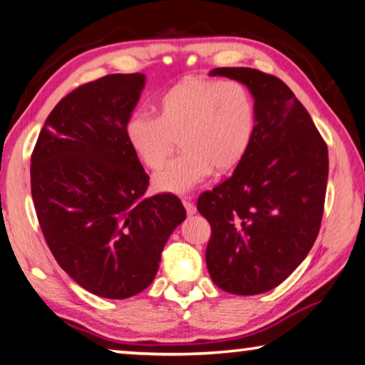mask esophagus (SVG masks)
<instances>
[{"label": "esophagus", "mask_w": 365, "mask_h": 365, "mask_svg": "<svg viewBox=\"0 0 365 365\" xmlns=\"http://www.w3.org/2000/svg\"><path fill=\"white\" fill-rule=\"evenodd\" d=\"M182 205H184V208H186L187 215H194V213L197 212V208H195L194 202H192V199H190V197H184V199H182Z\"/></svg>", "instance_id": "34e87169"}]
</instances>
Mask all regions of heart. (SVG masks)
<instances>
[{"label":"heart","mask_w":365,"mask_h":365,"mask_svg":"<svg viewBox=\"0 0 365 365\" xmlns=\"http://www.w3.org/2000/svg\"><path fill=\"white\" fill-rule=\"evenodd\" d=\"M155 111L157 116H130L124 134L135 157L153 171L168 163L178 139L182 153L153 179L165 192H186L213 168L232 170L252 145L255 101L237 81L184 77L161 92Z\"/></svg>","instance_id":"obj_1"}]
</instances>
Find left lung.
<instances>
[{"label":"left lung","instance_id":"obj_1","mask_svg":"<svg viewBox=\"0 0 365 365\" xmlns=\"http://www.w3.org/2000/svg\"><path fill=\"white\" fill-rule=\"evenodd\" d=\"M210 76L247 86L257 124L232 176L197 200L212 226L207 268L218 288L254 296L277 288L312 249L324 215L328 148L278 77L252 68H217Z\"/></svg>","mask_w":365,"mask_h":365}]
</instances>
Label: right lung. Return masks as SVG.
I'll return each instance as SVG.
<instances>
[{"mask_svg": "<svg viewBox=\"0 0 365 365\" xmlns=\"http://www.w3.org/2000/svg\"><path fill=\"white\" fill-rule=\"evenodd\" d=\"M143 74H110L66 95L32 152L31 187L59 267L106 299L153 282L161 250L186 210L173 194L145 197L148 175L124 134Z\"/></svg>", "mask_w": 365, "mask_h": 365, "instance_id": "right-lung-1", "label": "right lung"}]
</instances>
